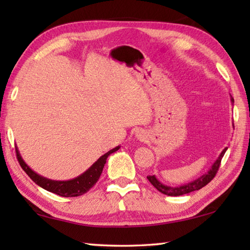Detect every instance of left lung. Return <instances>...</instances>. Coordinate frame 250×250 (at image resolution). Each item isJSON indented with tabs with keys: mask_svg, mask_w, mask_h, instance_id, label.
I'll use <instances>...</instances> for the list:
<instances>
[{
	"mask_svg": "<svg viewBox=\"0 0 250 250\" xmlns=\"http://www.w3.org/2000/svg\"><path fill=\"white\" fill-rule=\"evenodd\" d=\"M231 103H234V99H230ZM234 126V125H232ZM227 150V147H225L222 151V153L219 154L218 159L215 161L213 166H211L210 170L205 173V174H203L202 176L198 177L195 181H192L189 182V183L185 184V185H181V186H176V188H173V186H167V185H164L161 183V182L156 179L154 175H149L146 177L147 180L150 181V183L154 186V188L158 189L159 192H161L162 194H166V195L168 196H180V195H184V194H188V193H191L194 191H198V189H201L202 188H204L205 185H207L209 183V182L214 179L215 175H216V173L219 168V166H221V161L223 159L224 154H225V152Z\"/></svg>",
	"mask_w": 250,
	"mask_h": 250,
	"instance_id": "1",
	"label": "left lung"
}]
</instances>
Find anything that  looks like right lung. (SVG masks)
<instances>
[{
  "label": "right lung",
  "instance_id": "1",
  "mask_svg": "<svg viewBox=\"0 0 250 250\" xmlns=\"http://www.w3.org/2000/svg\"><path fill=\"white\" fill-rule=\"evenodd\" d=\"M15 149H16V156H18V161L21 167L23 168L25 173H26V174L31 177V179L35 182L37 185H40L41 188H43L44 189H46V191L57 194L59 196L75 197V196H80L83 195V194L87 193L92 186L97 183V181L99 180L101 173H103L107 158L110 154L113 153V152L119 150L120 146H117L115 149L107 152V153L104 154L103 156H100V158L97 160L86 172H83L82 175H79L69 181H54V180L46 179V177L37 174V173L34 172L32 168L24 162V160L22 159V156H21L18 147L15 146Z\"/></svg>",
  "mask_w": 250,
  "mask_h": 250
}]
</instances>
